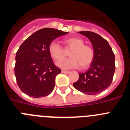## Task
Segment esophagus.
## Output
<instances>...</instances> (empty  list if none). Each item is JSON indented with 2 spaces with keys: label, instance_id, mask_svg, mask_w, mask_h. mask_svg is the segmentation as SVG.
<instances>
[{
  "label": "esophagus",
  "instance_id": "1",
  "mask_svg": "<svg viewBox=\"0 0 130 130\" xmlns=\"http://www.w3.org/2000/svg\"><path fill=\"white\" fill-rule=\"evenodd\" d=\"M61 72L62 73H65V74H67V73H70V72H69V71H66V70H62Z\"/></svg>",
  "mask_w": 130,
  "mask_h": 130
}]
</instances>
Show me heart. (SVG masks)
<instances>
[{
    "label": "heart",
    "instance_id": "heart-1",
    "mask_svg": "<svg viewBox=\"0 0 130 130\" xmlns=\"http://www.w3.org/2000/svg\"><path fill=\"white\" fill-rule=\"evenodd\" d=\"M66 44L72 49L70 53L71 58L64 59L57 63V65L62 69L77 68L79 66L86 68L92 62L94 52L91 47L86 45L83 40L80 38H69L65 40ZM49 55L55 60H60L64 57V49L59 42L57 40H53L49 43Z\"/></svg>",
    "mask_w": 130,
    "mask_h": 130
}]
</instances>
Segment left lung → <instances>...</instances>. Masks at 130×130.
Masks as SVG:
<instances>
[{
	"mask_svg": "<svg viewBox=\"0 0 130 130\" xmlns=\"http://www.w3.org/2000/svg\"><path fill=\"white\" fill-rule=\"evenodd\" d=\"M79 34L89 39L92 45L94 57L88 70L79 73L74 88L88 95H96L111 85L115 70V58L111 46L99 34L90 31H81Z\"/></svg>",
	"mask_w": 130,
	"mask_h": 130,
	"instance_id": "1",
	"label": "left lung"
}]
</instances>
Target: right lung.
<instances>
[{
  "mask_svg": "<svg viewBox=\"0 0 130 130\" xmlns=\"http://www.w3.org/2000/svg\"><path fill=\"white\" fill-rule=\"evenodd\" d=\"M68 32L42 28L21 45L16 53L15 75L21 91L33 98L48 96L53 90L55 77L61 70L54 64L49 55V43Z\"/></svg>",
  "mask_w": 130,
  "mask_h": 130,
  "instance_id": "obj_1",
  "label": "right lung"
}]
</instances>
